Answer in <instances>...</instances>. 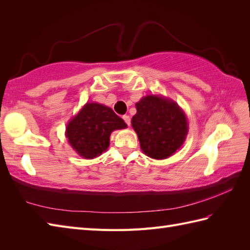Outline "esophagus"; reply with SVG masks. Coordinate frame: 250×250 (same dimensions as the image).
Returning a JSON list of instances; mask_svg holds the SVG:
<instances>
[{
  "mask_svg": "<svg viewBox=\"0 0 250 250\" xmlns=\"http://www.w3.org/2000/svg\"><path fill=\"white\" fill-rule=\"evenodd\" d=\"M122 118H124V120H125V122L128 125H130V124H131V119H130V117L128 116V115H125L124 117H122Z\"/></svg>",
  "mask_w": 250,
  "mask_h": 250,
  "instance_id": "esophagus-1",
  "label": "esophagus"
}]
</instances>
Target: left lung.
<instances>
[{"label":"left lung","mask_w":250,"mask_h":250,"mask_svg":"<svg viewBox=\"0 0 250 250\" xmlns=\"http://www.w3.org/2000/svg\"><path fill=\"white\" fill-rule=\"evenodd\" d=\"M135 106L131 124L145 155L161 160L176 152L188 133L182 108L174 101L153 94L146 95Z\"/></svg>","instance_id":"obj_1"}]
</instances>
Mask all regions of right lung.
Returning a JSON list of instances; mask_svg holds the SVG:
<instances>
[{"instance_id":"1","label":"right lung","mask_w":250,"mask_h":250,"mask_svg":"<svg viewBox=\"0 0 250 250\" xmlns=\"http://www.w3.org/2000/svg\"><path fill=\"white\" fill-rule=\"evenodd\" d=\"M126 128L125 122L103 104L87 103L68 122L65 135L79 156L93 159L109 146L110 133Z\"/></svg>"}]
</instances>
